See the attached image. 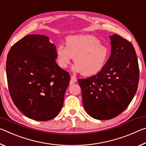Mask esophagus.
I'll return each mask as SVG.
<instances>
[{"label": "esophagus", "instance_id": "1", "mask_svg": "<svg viewBox=\"0 0 146 146\" xmlns=\"http://www.w3.org/2000/svg\"><path fill=\"white\" fill-rule=\"evenodd\" d=\"M76 81V77L74 75H71V80H70V85L73 84Z\"/></svg>", "mask_w": 146, "mask_h": 146}]
</instances>
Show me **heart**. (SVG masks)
I'll use <instances>...</instances> for the list:
<instances>
[{"label":"heart","instance_id":"b5f03b06","mask_svg":"<svg viewBox=\"0 0 146 146\" xmlns=\"http://www.w3.org/2000/svg\"><path fill=\"white\" fill-rule=\"evenodd\" d=\"M108 49L91 35H76L66 39V46L59 45L56 49V61L61 68H66L75 58L72 71L85 76L97 73L105 65Z\"/></svg>","mask_w":146,"mask_h":146}]
</instances>
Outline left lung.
Wrapping results in <instances>:
<instances>
[{
  "label": "left lung",
  "instance_id": "8db88e82",
  "mask_svg": "<svg viewBox=\"0 0 146 146\" xmlns=\"http://www.w3.org/2000/svg\"><path fill=\"white\" fill-rule=\"evenodd\" d=\"M111 55L97 75L78 79L84 108L95 119L110 120L122 113L131 102L139 81L135 48L117 34L110 36Z\"/></svg>",
  "mask_w": 146,
  "mask_h": 146
}]
</instances>
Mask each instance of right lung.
I'll return each instance as SVG.
<instances>
[{
  "mask_svg": "<svg viewBox=\"0 0 146 146\" xmlns=\"http://www.w3.org/2000/svg\"><path fill=\"white\" fill-rule=\"evenodd\" d=\"M56 59V46L42 35L26 36L7 56L9 94L16 107L31 119L51 120L62 107L70 76Z\"/></svg>",
  "mask_w": 146,
  "mask_h": 146,
  "instance_id": "1",
  "label": "right lung"
}]
</instances>
